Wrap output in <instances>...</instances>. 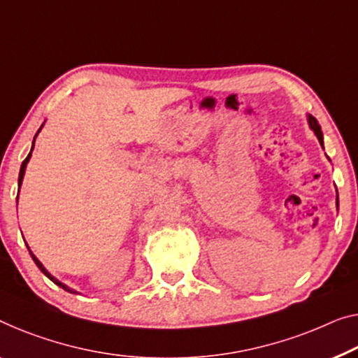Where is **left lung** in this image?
<instances>
[{
  "mask_svg": "<svg viewBox=\"0 0 358 358\" xmlns=\"http://www.w3.org/2000/svg\"><path fill=\"white\" fill-rule=\"evenodd\" d=\"M307 120H308V127H310L312 130H313V133H315V135H317L318 141H320V145L323 146V133H322V127L318 125V122H317L315 117L307 115ZM336 191H338V189H336ZM336 206L339 207V197H338V196H336Z\"/></svg>",
  "mask_w": 358,
  "mask_h": 358,
  "instance_id": "left-lung-1",
  "label": "left lung"
}]
</instances>
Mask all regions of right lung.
<instances>
[{
    "label": "right lung",
    "mask_w": 358,
    "mask_h": 358,
    "mask_svg": "<svg viewBox=\"0 0 358 358\" xmlns=\"http://www.w3.org/2000/svg\"><path fill=\"white\" fill-rule=\"evenodd\" d=\"M41 128H43V125L40 127V130H41ZM40 130L38 131H36V135H35V138L36 136H38V133H40ZM35 138H34V145H31V149H30V152H29V156H27L25 157V161L22 162V165H20V172H19V189H20V185H22V180H24V175H25V169H27V164H29V161H30V157H31V151H34V146H35ZM15 201H19V196H17V199H15ZM27 244V243H25ZM27 248H29V246H27ZM29 252H30V255H31V259H34V262L36 264V266H38V268L43 271V273H45L46 276H48V278H50L52 282H55V285H57V286H59V287H62V289L64 291H67V292H72V294H78V292L76 291V289H72V287H69L67 285H64V282H61L59 280H57V278H55V276H52L51 273H50V271H48L46 268H45V266H43V264L40 262V260L38 259H36V255L34 254V252H31V250H30V248H29Z\"/></svg>",
    "instance_id": "add662e5"
}]
</instances>
